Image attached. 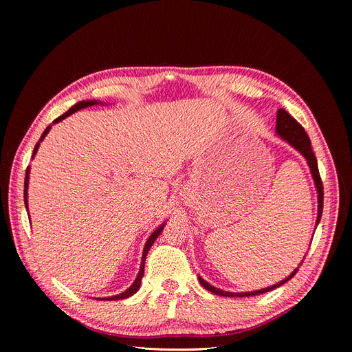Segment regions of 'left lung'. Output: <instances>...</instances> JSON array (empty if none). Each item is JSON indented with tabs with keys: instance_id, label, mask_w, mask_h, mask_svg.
<instances>
[{
	"instance_id": "1",
	"label": "left lung",
	"mask_w": 352,
	"mask_h": 352,
	"mask_svg": "<svg viewBox=\"0 0 352 352\" xmlns=\"http://www.w3.org/2000/svg\"><path fill=\"white\" fill-rule=\"evenodd\" d=\"M276 135H279L285 142H287L291 146H294L295 150L307 160V164H308V167H310V172H311L313 180H314V186H316V190H317V220H316V226H317L318 223H320L322 212H323V184H322V179H320V173H318L316 155L311 150L310 138H308V135L305 133L304 127L300 123H298L289 113L285 111L283 109L278 110V117H276ZM296 272H298V267L289 276H287V278L280 280L279 283L267 286V287H263V289L252 291V292L223 291V289H219V287H216V286L210 285L208 282H206L204 279L201 278V276H198V280L202 286L206 287L207 291L216 294V295H220V296H252V295H260V294H264V292L273 291L274 287L282 286L287 280H291Z\"/></svg>"
}]
</instances>
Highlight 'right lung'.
Instances as JSON below:
<instances>
[{
  "instance_id": "obj_1",
  "label": "right lung",
  "mask_w": 352,
  "mask_h": 352,
  "mask_svg": "<svg viewBox=\"0 0 352 352\" xmlns=\"http://www.w3.org/2000/svg\"><path fill=\"white\" fill-rule=\"evenodd\" d=\"M98 104H102L101 101H97V100H88V101H79V102H76L73 105L72 109H69V111H66L65 114H61L60 117H57V119L52 122V123H58V122H61V120H65L66 117H69L70 114H73V113H76V111H79V110H82V109H87V107H92V105H98ZM104 105V104H102ZM50 129H51V124L47 127V129L44 131V133L41 135V138H39V141H38V144L35 145V150H34V154H32V158H34L35 155H36V153H38V148H39V145H41V142L44 141V138L48 135V132H50ZM29 173H30V167H28V170H26V177H25V206H26V210H28V188H29ZM164 226H166V221L164 223H162V225H160L151 235H150V238L146 239V242H145V247H144V252H142V260H141V267H140V272H138V276H136V279H135V282L132 283V286L131 287H127V289L124 291V292H122V294H119V295H113V296H109V298H97V300H101V301H117V300H124V298H129V296H132L133 294H136L138 292V289H140L141 287V280H142V276H144V269H145V258H146V254H148V251H150V248H151V245L154 243V241L158 238V235L160 233L163 232V229H164Z\"/></svg>"
}]
</instances>
